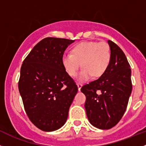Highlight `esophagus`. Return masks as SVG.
<instances>
[{
  "label": "esophagus",
  "instance_id": "34e87169",
  "mask_svg": "<svg viewBox=\"0 0 146 146\" xmlns=\"http://www.w3.org/2000/svg\"><path fill=\"white\" fill-rule=\"evenodd\" d=\"M77 86H78V91H81V87H82V84H81V83H78Z\"/></svg>",
  "mask_w": 146,
  "mask_h": 146
}]
</instances>
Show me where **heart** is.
<instances>
[{
	"label": "heart",
	"mask_w": 146,
	"mask_h": 146,
	"mask_svg": "<svg viewBox=\"0 0 146 146\" xmlns=\"http://www.w3.org/2000/svg\"><path fill=\"white\" fill-rule=\"evenodd\" d=\"M111 61V50L105 42H83L72 48L71 54H64L62 63L67 73L71 77L83 68L78 79L88 81L92 77L99 78L105 73Z\"/></svg>",
	"instance_id": "1"
}]
</instances>
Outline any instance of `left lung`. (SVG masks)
<instances>
[{"instance_id":"1","label":"left lung","mask_w":146,"mask_h":146,"mask_svg":"<svg viewBox=\"0 0 146 146\" xmlns=\"http://www.w3.org/2000/svg\"><path fill=\"white\" fill-rule=\"evenodd\" d=\"M108 43L111 50L108 69L81 89L86 97L85 108L90 123L102 130L111 128L122 119L133 87L130 65L125 53L112 41Z\"/></svg>"}]
</instances>
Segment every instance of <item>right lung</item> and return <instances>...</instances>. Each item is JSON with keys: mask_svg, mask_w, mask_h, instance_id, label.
<instances>
[{"mask_svg": "<svg viewBox=\"0 0 146 146\" xmlns=\"http://www.w3.org/2000/svg\"><path fill=\"white\" fill-rule=\"evenodd\" d=\"M74 40L47 37L23 61L19 90L30 121L41 130L60 128L68 116L78 92L74 80L65 71L62 58Z\"/></svg>", "mask_w": 146, "mask_h": 146, "instance_id": "1", "label": "right lung"}]
</instances>
